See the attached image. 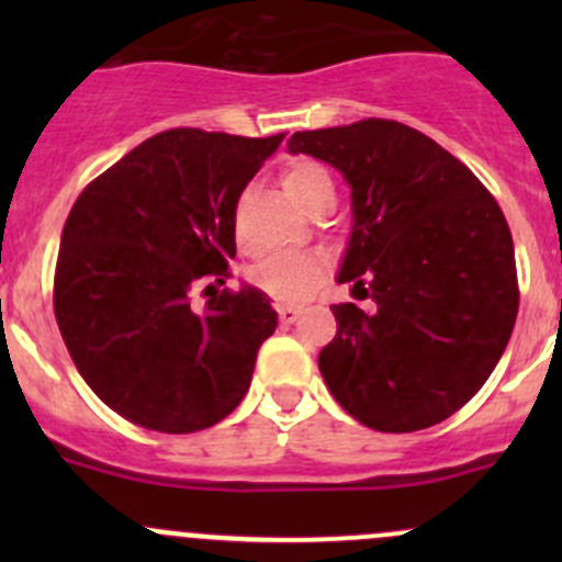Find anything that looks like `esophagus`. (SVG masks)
Instances as JSON below:
<instances>
[{"label":"esophagus","mask_w":562,"mask_h":562,"mask_svg":"<svg viewBox=\"0 0 562 562\" xmlns=\"http://www.w3.org/2000/svg\"><path fill=\"white\" fill-rule=\"evenodd\" d=\"M277 315H280L282 326H291V323L296 321L299 315H302V310H296V307H277Z\"/></svg>","instance_id":"1"}]
</instances>
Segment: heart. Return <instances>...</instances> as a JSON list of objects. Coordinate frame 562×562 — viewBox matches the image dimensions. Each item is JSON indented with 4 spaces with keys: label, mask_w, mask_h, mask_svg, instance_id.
Returning a JSON list of instances; mask_svg holds the SVG:
<instances>
[{
    "label": "heart",
    "mask_w": 562,
    "mask_h": 562,
    "mask_svg": "<svg viewBox=\"0 0 562 562\" xmlns=\"http://www.w3.org/2000/svg\"><path fill=\"white\" fill-rule=\"evenodd\" d=\"M280 184L285 195L310 214L326 203H334V181L321 162H288L280 173ZM323 280H326V260L313 252H274L252 269V285L285 307L310 302Z\"/></svg>",
    "instance_id": "b5f03b06"
}]
</instances>
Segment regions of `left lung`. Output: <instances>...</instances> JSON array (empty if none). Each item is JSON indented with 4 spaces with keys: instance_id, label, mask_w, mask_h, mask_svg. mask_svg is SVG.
<instances>
[{
    "instance_id": "left-lung-1",
    "label": "left lung",
    "mask_w": 562,
    "mask_h": 562,
    "mask_svg": "<svg viewBox=\"0 0 562 562\" xmlns=\"http://www.w3.org/2000/svg\"><path fill=\"white\" fill-rule=\"evenodd\" d=\"M288 149L348 179L353 234L337 280L372 302L331 307L337 334L317 356L328 391L378 432L446 422L484 386L517 321V260L495 195L394 119L293 133Z\"/></svg>"
}]
</instances>
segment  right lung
<instances>
[{
	"label": "right lung",
	"instance_id": "right-lung-1",
	"mask_svg": "<svg viewBox=\"0 0 562 562\" xmlns=\"http://www.w3.org/2000/svg\"><path fill=\"white\" fill-rule=\"evenodd\" d=\"M282 138L166 130L72 203L54 315L83 381L127 422L187 435L245 400L277 313L258 288H223L203 310L192 291L231 277L236 203Z\"/></svg>",
	"mask_w": 562,
	"mask_h": 562
}]
</instances>
